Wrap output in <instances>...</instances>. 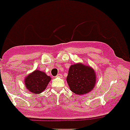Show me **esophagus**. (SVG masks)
Returning <instances> with one entry per match:
<instances>
[{
    "mask_svg": "<svg viewBox=\"0 0 130 130\" xmlns=\"http://www.w3.org/2000/svg\"><path fill=\"white\" fill-rule=\"evenodd\" d=\"M56 77H62V74H58L57 75V76H56Z\"/></svg>",
    "mask_w": 130,
    "mask_h": 130,
    "instance_id": "34e87169",
    "label": "esophagus"
}]
</instances>
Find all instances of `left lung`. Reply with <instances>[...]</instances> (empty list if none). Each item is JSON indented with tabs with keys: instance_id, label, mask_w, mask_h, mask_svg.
<instances>
[{
	"instance_id": "8db88e82",
	"label": "left lung",
	"mask_w": 130,
	"mask_h": 130,
	"mask_svg": "<svg viewBox=\"0 0 130 130\" xmlns=\"http://www.w3.org/2000/svg\"><path fill=\"white\" fill-rule=\"evenodd\" d=\"M70 90L77 95H85L93 90L96 75L91 67L81 63L70 66L66 78Z\"/></svg>"
}]
</instances>
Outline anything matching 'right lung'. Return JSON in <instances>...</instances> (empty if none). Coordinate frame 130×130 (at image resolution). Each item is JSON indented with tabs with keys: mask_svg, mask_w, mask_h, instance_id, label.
Masks as SVG:
<instances>
[{
	"mask_svg": "<svg viewBox=\"0 0 130 130\" xmlns=\"http://www.w3.org/2000/svg\"><path fill=\"white\" fill-rule=\"evenodd\" d=\"M51 78L45 72L35 70L25 78V87L35 94H39L46 89Z\"/></svg>",
	"mask_w": 130,
	"mask_h": 130,
	"instance_id": "add662e5",
	"label": "right lung"
}]
</instances>
